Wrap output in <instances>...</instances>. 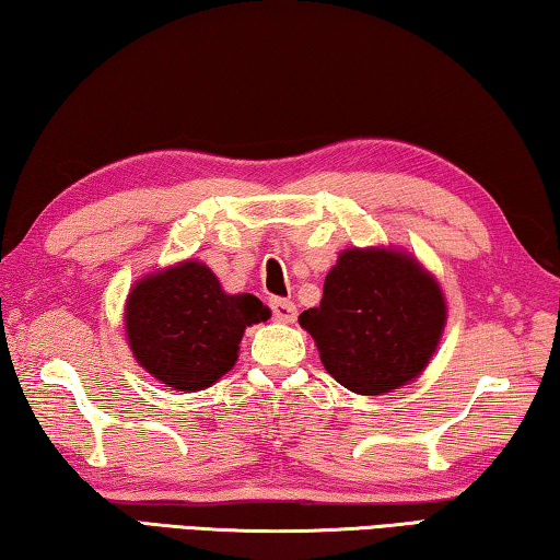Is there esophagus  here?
<instances>
[{"label": "esophagus", "instance_id": "34e87169", "mask_svg": "<svg viewBox=\"0 0 560 560\" xmlns=\"http://www.w3.org/2000/svg\"><path fill=\"white\" fill-rule=\"evenodd\" d=\"M269 308L271 316L281 320V324H293V320H296V306H293L289 299H271Z\"/></svg>", "mask_w": 560, "mask_h": 560}]
</instances>
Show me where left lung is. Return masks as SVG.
Segmentation results:
<instances>
[{"mask_svg":"<svg viewBox=\"0 0 560 560\" xmlns=\"http://www.w3.org/2000/svg\"><path fill=\"white\" fill-rule=\"evenodd\" d=\"M299 324L340 385L381 395L424 371L444 328V299L407 254L348 249L328 271L320 306Z\"/></svg>","mask_w":560,"mask_h":560,"instance_id":"left-lung-1","label":"left lung"}]
</instances>
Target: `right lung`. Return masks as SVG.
<instances>
[{
	"instance_id": "add662e5",
	"label": "right lung",
	"mask_w": 560,
	"mask_h": 560,
	"mask_svg": "<svg viewBox=\"0 0 560 560\" xmlns=\"http://www.w3.org/2000/svg\"><path fill=\"white\" fill-rule=\"evenodd\" d=\"M269 318L252 293H224L197 261L136 283L126 306L128 343L150 375L175 390H202L230 371L244 328Z\"/></svg>"
}]
</instances>
